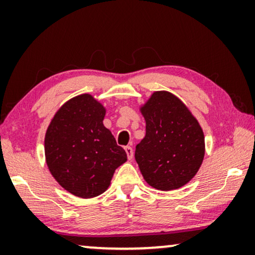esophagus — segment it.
<instances>
[{"label":"esophagus","mask_w":255,"mask_h":255,"mask_svg":"<svg viewBox=\"0 0 255 255\" xmlns=\"http://www.w3.org/2000/svg\"><path fill=\"white\" fill-rule=\"evenodd\" d=\"M125 152H127L128 160L133 158V149H132V147H130V146H127V147H125Z\"/></svg>","instance_id":"obj_1"}]
</instances>
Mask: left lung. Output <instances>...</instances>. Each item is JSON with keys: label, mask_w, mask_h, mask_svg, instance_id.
<instances>
[{"label": "left lung", "mask_w": 255, "mask_h": 255, "mask_svg": "<svg viewBox=\"0 0 255 255\" xmlns=\"http://www.w3.org/2000/svg\"><path fill=\"white\" fill-rule=\"evenodd\" d=\"M146 122L145 138L134 158L144 180L158 190L187 184L205 154L204 133L188 107L174 94L159 90L139 108Z\"/></svg>", "instance_id": "obj_1"}]
</instances>
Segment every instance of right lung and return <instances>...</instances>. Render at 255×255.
Instances as JSON below:
<instances>
[{
	"label": "right lung",
	"mask_w": 255,
	"mask_h": 255,
	"mask_svg": "<svg viewBox=\"0 0 255 255\" xmlns=\"http://www.w3.org/2000/svg\"><path fill=\"white\" fill-rule=\"evenodd\" d=\"M107 109L90 94L62 104L45 134V159L60 186L81 198L103 194L115 170L128 160L109 128L103 125Z\"/></svg>",
	"instance_id": "right-lung-1"
}]
</instances>
